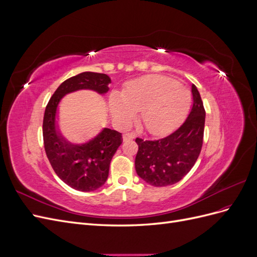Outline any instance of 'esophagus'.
I'll use <instances>...</instances> for the list:
<instances>
[{"mask_svg":"<svg viewBox=\"0 0 257 257\" xmlns=\"http://www.w3.org/2000/svg\"><path fill=\"white\" fill-rule=\"evenodd\" d=\"M134 137H135V135L126 133V134L123 135L122 139H123V142H128V141H132V139H134Z\"/></svg>","mask_w":257,"mask_h":257,"instance_id":"esophagus-1","label":"esophagus"}]
</instances>
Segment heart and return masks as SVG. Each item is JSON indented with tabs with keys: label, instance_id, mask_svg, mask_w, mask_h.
Listing matches in <instances>:
<instances>
[{
	"label": "heart",
	"instance_id": "b5f03b06",
	"mask_svg": "<svg viewBox=\"0 0 257 257\" xmlns=\"http://www.w3.org/2000/svg\"><path fill=\"white\" fill-rule=\"evenodd\" d=\"M191 91L169 77L151 75L127 82L120 96L108 98L112 119L121 126H128L141 111L146 130L155 136L169 134L185 118L191 106Z\"/></svg>",
	"mask_w": 257,
	"mask_h": 257
}]
</instances>
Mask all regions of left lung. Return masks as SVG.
<instances>
[{
    "label": "left lung",
    "mask_w": 257,
    "mask_h": 257,
    "mask_svg": "<svg viewBox=\"0 0 257 257\" xmlns=\"http://www.w3.org/2000/svg\"><path fill=\"white\" fill-rule=\"evenodd\" d=\"M193 106L182 125L159 141L136 138L137 175L153 186L179 182L195 164L203 146L206 112L195 84L192 85Z\"/></svg>",
    "instance_id": "obj_1"
}]
</instances>
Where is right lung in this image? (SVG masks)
<instances>
[{
	"label": "right lung",
	"mask_w": 257,
	"mask_h": 257,
	"mask_svg": "<svg viewBox=\"0 0 257 257\" xmlns=\"http://www.w3.org/2000/svg\"><path fill=\"white\" fill-rule=\"evenodd\" d=\"M110 82L106 74L83 72L62 82L46 107L43 121L46 154L54 173L77 191H95L106 182L111 159L122 144V135L104 127L83 144L68 142L59 127V104L65 95L79 90H91L104 95Z\"/></svg>",
	"instance_id": "1"
}]
</instances>
